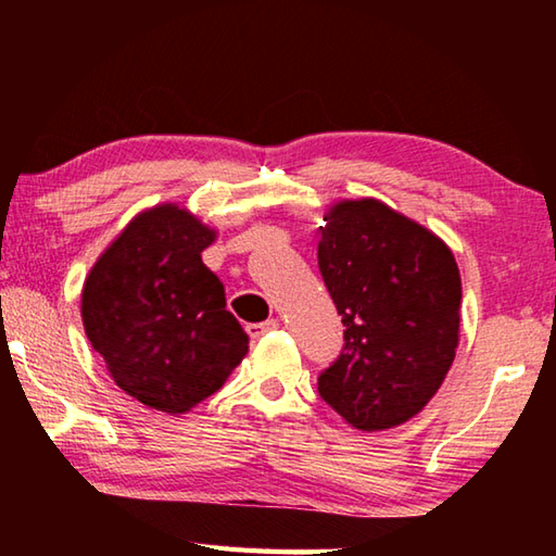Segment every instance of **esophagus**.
<instances>
[{
	"mask_svg": "<svg viewBox=\"0 0 556 556\" xmlns=\"http://www.w3.org/2000/svg\"><path fill=\"white\" fill-rule=\"evenodd\" d=\"M277 328H279L277 318H267V321H262V324H250L248 326V333L252 338H262V336H267L269 331H277Z\"/></svg>",
	"mask_w": 556,
	"mask_h": 556,
	"instance_id": "34e87169",
	"label": "esophagus"
}]
</instances>
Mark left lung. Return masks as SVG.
<instances>
[{
	"mask_svg": "<svg viewBox=\"0 0 556 556\" xmlns=\"http://www.w3.org/2000/svg\"><path fill=\"white\" fill-rule=\"evenodd\" d=\"M318 269L343 318V351L318 394L361 431L427 407L456 357L460 275L448 244L378 199L324 215Z\"/></svg>",
	"mask_w": 556,
	"mask_h": 556,
	"instance_id": "1",
	"label": "left lung"
}]
</instances>
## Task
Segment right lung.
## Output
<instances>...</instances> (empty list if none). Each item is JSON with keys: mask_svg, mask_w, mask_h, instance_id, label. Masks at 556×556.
<instances>
[{"mask_svg": "<svg viewBox=\"0 0 556 556\" xmlns=\"http://www.w3.org/2000/svg\"><path fill=\"white\" fill-rule=\"evenodd\" d=\"M215 235L181 205H154L127 223L83 285L90 345L117 388L152 409L191 412L248 355L223 281L201 260Z\"/></svg>", "mask_w": 556, "mask_h": 556, "instance_id": "right-lung-1", "label": "right lung"}]
</instances>
